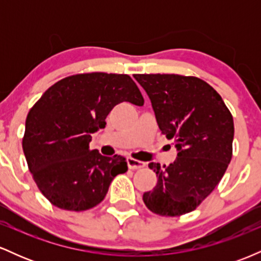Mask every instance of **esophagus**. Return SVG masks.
<instances>
[{
    "label": "esophagus",
    "instance_id": "1",
    "mask_svg": "<svg viewBox=\"0 0 261 261\" xmlns=\"http://www.w3.org/2000/svg\"><path fill=\"white\" fill-rule=\"evenodd\" d=\"M127 166L130 169H141L146 166L145 162H141L137 160H134V158H127Z\"/></svg>",
    "mask_w": 261,
    "mask_h": 261
}]
</instances>
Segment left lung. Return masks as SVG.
Instances as JSON below:
<instances>
[{
    "mask_svg": "<svg viewBox=\"0 0 261 261\" xmlns=\"http://www.w3.org/2000/svg\"><path fill=\"white\" fill-rule=\"evenodd\" d=\"M151 99L162 134L175 143L178 155L168 167L148 164L158 181L143 194L149 211L181 216L194 211L221 181L234 136L232 114L205 81L180 74H134Z\"/></svg>",
    "mask_w": 261,
    "mask_h": 261,
    "instance_id": "1",
    "label": "left lung"
}]
</instances>
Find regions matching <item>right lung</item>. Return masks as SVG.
I'll return each instance as SVG.
<instances>
[{
  "instance_id": "1",
  "label": "right lung",
  "mask_w": 261,
  "mask_h": 261,
  "mask_svg": "<svg viewBox=\"0 0 261 261\" xmlns=\"http://www.w3.org/2000/svg\"><path fill=\"white\" fill-rule=\"evenodd\" d=\"M143 106L127 74L92 72L62 79L29 110L23 137L28 168L39 190L56 207L86 211L103 201L110 182L127 170L122 155L89 149L91 134L106 127L116 104Z\"/></svg>"
}]
</instances>
